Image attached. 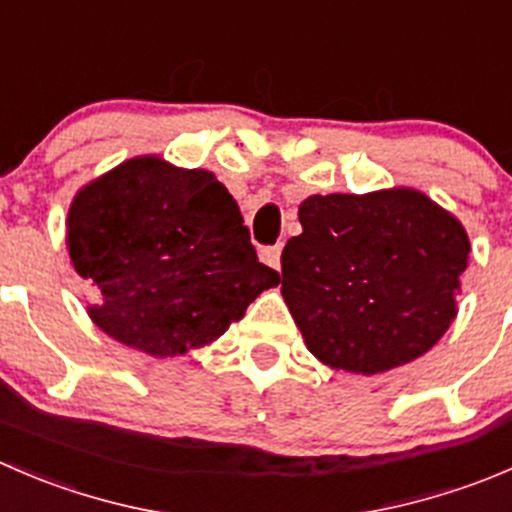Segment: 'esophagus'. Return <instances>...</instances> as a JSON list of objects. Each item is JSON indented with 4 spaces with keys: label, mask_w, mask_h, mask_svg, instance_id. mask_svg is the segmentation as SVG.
<instances>
[{
    "label": "esophagus",
    "mask_w": 512,
    "mask_h": 512,
    "mask_svg": "<svg viewBox=\"0 0 512 512\" xmlns=\"http://www.w3.org/2000/svg\"><path fill=\"white\" fill-rule=\"evenodd\" d=\"M280 255H282V247H280V245L265 247V250L260 252L262 262H267V265L275 267V270H280Z\"/></svg>",
    "instance_id": "1"
}]
</instances>
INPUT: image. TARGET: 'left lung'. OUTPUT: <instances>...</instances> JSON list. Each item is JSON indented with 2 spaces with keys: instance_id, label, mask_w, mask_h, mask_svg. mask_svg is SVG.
Here are the masks:
<instances>
[{
  "instance_id": "left-lung-1",
  "label": "left lung",
  "mask_w": 512,
  "mask_h": 512,
  "mask_svg": "<svg viewBox=\"0 0 512 512\" xmlns=\"http://www.w3.org/2000/svg\"><path fill=\"white\" fill-rule=\"evenodd\" d=\"M282 250V297L317 360L375 375L428 352L458 315L470 240L423 192L312 195Z\"/></svg>"
}]
</instances>
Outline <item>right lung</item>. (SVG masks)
Segmentation results:
<instances>
[{
	"instance_id": "right-lung-1",
	"label": "right lung",
	"mask_w": 512,
	"mask_h": 512,
	"mask_svg": "<svg viewBox=\"0 0 512 512\" xmlns=\"http://www.w3.org/2000/svg\"><path fill=\"white\" fill-rule=\"evenodd\" d=\"M67 247L97 285L99 330L152 357L217 340L280 282L257 260L237 202L207 170L135 157L77 192Z\"/></svg>"
}]
</instances>
